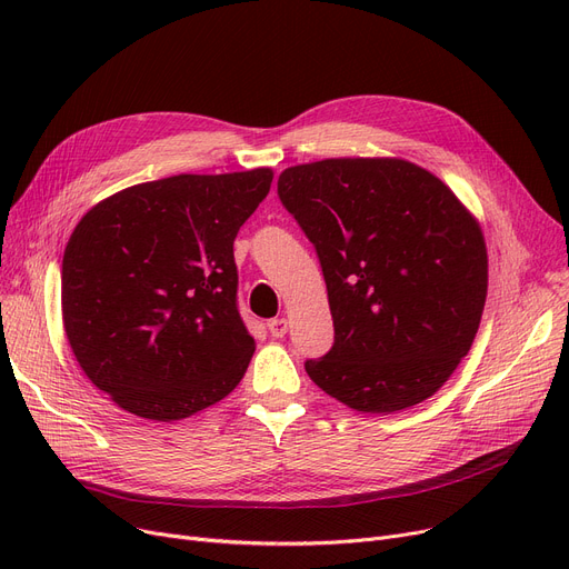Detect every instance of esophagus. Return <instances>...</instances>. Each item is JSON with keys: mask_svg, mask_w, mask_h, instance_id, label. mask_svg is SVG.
<instances>
[{"mask_svg": "<svg viewBox=\"0 0 569 569\" xmlns=\"http://www.w3.org/2000/svg\"><path fill=\"white\" fill-rule=\"evenodd\" d=\"M267 330H269V335H272L274 339H281V337H286V332H288V320H286V318L269 320V322H267Z\"/></svg>", "mask_w": 569, "mask_h": 569, "instance_id": "1", "label": "esophagus"}]
</instances>
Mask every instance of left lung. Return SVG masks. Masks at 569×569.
<instances>
[{
	"label": "left lung",
	"instance_id": "8db88e82",
	"mask_svg": "<svg viewBox=\"0 0 569 569\" xmlns=\"http://www.w3.org/2000/svg\"><path fill=\"white\" fill-rule=\"evenodd\" d=\"M279 200L316 247L335 320L305 369L362 412L438 392L468 355L487 300L485 237L459 198L403 159H325L279 174Z\"/></svg>",
	"mask_w": 569,
	"mask_h": 569
}]
</instances>
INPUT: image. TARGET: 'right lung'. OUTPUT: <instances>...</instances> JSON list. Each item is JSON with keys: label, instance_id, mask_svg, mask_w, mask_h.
Here are the masks:
<instances>
[{"label": "right lung", "instance_id": "right-lung-1", "mask_svg": "<svg viewBox=\"0 0 569 569\" xmlns=\"http://www.w3.org/2000/svg\"><path fill=\"white\" fill-rule=\"evenodd\" d=\"M272 170L174 174L80 219L62 260L64 330L119 408L174 422L228 397L256 341L237 309L232 244Z\"/></svg>", "mask_w": 569, "mask_h": 569}]
</instances>
